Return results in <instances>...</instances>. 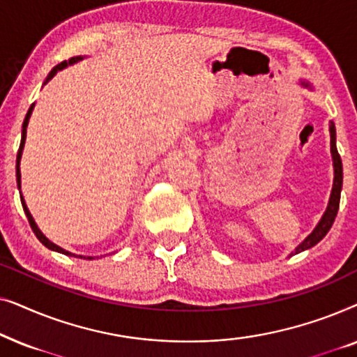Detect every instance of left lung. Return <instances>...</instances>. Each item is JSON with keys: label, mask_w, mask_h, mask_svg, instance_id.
<instances>
[{"label": "left lung", "mask_w": 357, "mask_h": 357, "mask_svg": "<svg viewBox=\"0 0 357 357\" xmlns=\"http://www.w3.org/2000/svg\"><path fill=\"white\" fill-rule=\"evenodd\" d=\"M301 84L304 87H310L307 81H301ZM330 144H331V158H333V169H335V178H333V188H331V195H330V202L328 206H326V211L324 216H321L320 222L317 224V227L312 231L309 237L305 238L304 242L299 243L296 247V250L291 253V255H296V253H301L307 250V248H312L317 245L321 238L326 236V232L330 231V227L333 226L336 214H338V208H340V197H341V187H343V164H341V158L338 154V149H336V130H335V123L331 121L330 123Z\"/></svg>", "instance_id": "8db88e82"}]
</instances>
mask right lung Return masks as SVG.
Here are the masks:
<instances>
[{"instance_id":"right-lung-1","label":"right lung","mask_w":357,"mask_h":357,"mask_svg":"<svg viewBox=\"0 0 357 357\" xmlns=\"http://www.w3.org/2000/svg\"><path fill=\"white\" fill-rule=\"evenodd\" d=\"M82 60V56H73V58H70V60L68 61H61L60 65H56L55 68H53V70L50 71V75H48V77L45 79V82H43V84H47L48 81L52 79L53 76L56 75L58 71L60 70H63V68H66L68 65H73V63H77V61H81ZM33 105L36 104H32L31 105V109L27 110V115H26V119H24V123H22V136H21V146H19V151H17V158H16V177H17V188H21V169H19V164H21V158H22V149H24V144H26V131H27V125H29V119H31V114H32V110H33ZM21 203H22V208H24V213H26V216H27V219H29V224H31V227H32V231H33V234H36L37 236V238L38 241H40L43 245H45L47 248H50V250H55V252H60V253H65V255H68V257H77V258H86V260H92V257H82V255H75V253H71V252H66L65 248H61V247H58V245H55V243L53 242H50L48 241V238L43 236L42 234V231L40 229L37 227V224H36V221H33V218H32V214H31V211H29L27 209V206H26V202H24V198H22V195H21Z\"/></svg>"}]
</instances>
